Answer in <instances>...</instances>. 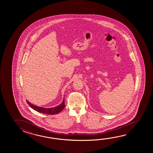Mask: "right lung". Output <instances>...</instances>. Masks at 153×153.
Masks as SVG:
<instances>
[{"label":"right lung","mask_w":153,"mask_h":153,"mask_svg":"<svg viewBox=\"0 0 153 153\" xmlns=\"http://www.w3.org/2000/svg\"><path fill=\"white\" fill-rule=\"evenodd\" d=\"M27 103L29 105L30 107L33 108V110H36L38 112L45 114H48V115L57 114L58 113L61 112L65 107L64 99L63 100L62 102L61 103L60 105L56 106V107H53V108H46L40 107H38V106H36V105H33L31 103H30L29 101L27 100Z\"/></svg>","instance_id":"add662e5"}]
</instances>
